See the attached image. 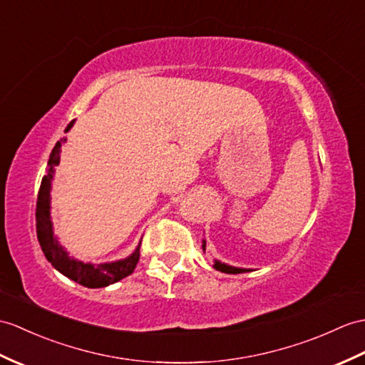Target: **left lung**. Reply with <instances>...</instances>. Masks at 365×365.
I'll return each mask as SVG.
<instances>
[{
	"instance_id": "1",
	"label": "left lung",
	"mask_w": 365,
	"mask_h": 365,
	"mask_svg": "<svg viewBox=\"0 0 365 365\" xmlns=\"http://www.w3.org/2000/svg\"><path fill=\"white\" fill-rule=\"evenodd\" d=\"M202 247H203V250H205V241H203ZM215 269L221 270V272H224V274H242V272H245V270H249V269L228 266V264H224V262H219V261H215Z\"/></svg>"
}]
</instances>
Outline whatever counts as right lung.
I'll use <instances>...</instances> for the list:
<instances>
[{"label":"right lung","mask_w":365,"mask_h":365,"mask_svg":"<svg viewBox=\"0 0 365 365\" xmlns=\"http://www.w3.org/2000/svg\"><path fill=\"white\" fill-rule=\"evenodd\" d=\"M74 121L68 124L65 132H68L73 127ZM61 140L56 143V146L51 152L48 160V171L46 175L41 179V185L38 190L37 197V210H36V222H37V238L40 242V247L43 250L46 259L53 264L58 272L63 274L65 277L74 279L76 283H79L86 287H104L108 284H113L120 279L129 277L137 262L140 261V244L135 249L130 257H127L120 261L113 262H101V264H91V262H82L74 258L68 257L66 250L62 247L61 242L57 241L53 232V222H51L49 208H51V182L54 177V168L61 162Z\"/></svg>","instance_id":"obj_1"}]
</instances>
